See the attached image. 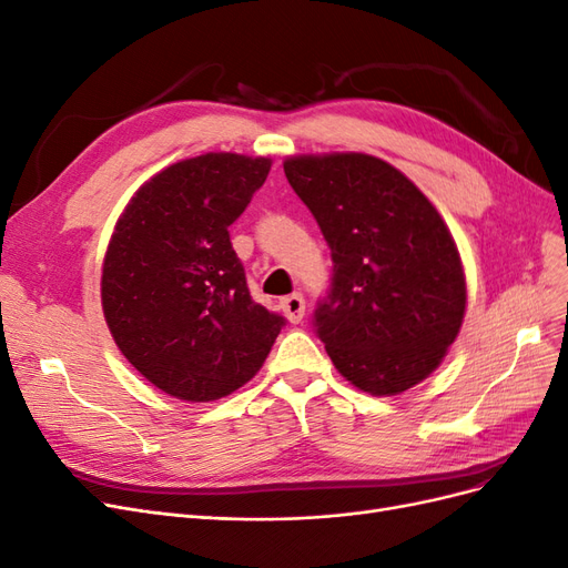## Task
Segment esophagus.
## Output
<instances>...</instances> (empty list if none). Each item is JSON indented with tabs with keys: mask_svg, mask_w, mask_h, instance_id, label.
Instances as JSON below:
<instances>
[{
	"mask_svg": "<svg viewBox=\"0 0 568 568\" xmlns=\"http://www.w3.org/2000/svg\"><path fill=\"white\" fill-rule=\"evenodd\" d=\"M280 305H282V311H284V315L288 317L291 324H298L303 320V313H305L303 294H291V296L282 298Z\"/></svg>",
	"mask_w": 568,
	"mask_h": 568,
	"instance_id": "1",
	"label": "esophagus"
}]
</instances>
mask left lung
Here are the masks:
<instances>
[{"label":"left lung","instance_id":"left-lung-1","mask_svg":"<svg viewBox=\"0 0 568 568\" xmlns=\"http://www.w3.org/2000/svg\"><path fill=\"white\" fill-rule=\"evenodd\" d=\"M284 173L332 248V282L313 313L332 363L372 395L419 384L457 338L467 305L438 211L367 153L288 159Z\"/></svg>","mask_w":568,"mask_h":568}]
</instances>
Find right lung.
<instances>
[{
  "label": "right lung",
  "instance_id": "obj_1",
  "mask_svg": "<svg viewBox=\"0 0 568 568\" xmlns=\"http://www.w3.org/2000/svg\"><path fill=\"white\" fill-rule=\"evenodd\" d=\"M270 159L205 153L134 194L104 257L101 303L130 365L180 400L230 395L263 367L286 320L251 298L230 225Z\"/></svg>",
  "mask_w": 568,
  "mask_h": 568
}]
</instances>
